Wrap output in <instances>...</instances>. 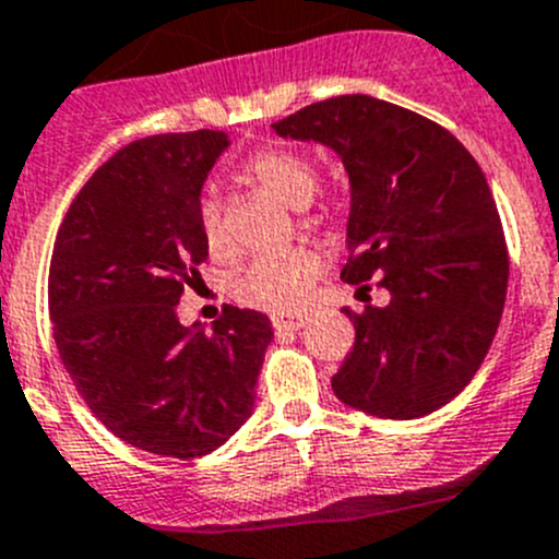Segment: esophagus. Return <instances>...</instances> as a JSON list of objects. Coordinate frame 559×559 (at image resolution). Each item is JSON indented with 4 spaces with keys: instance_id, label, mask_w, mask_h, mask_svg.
<instances>
[{
    "instance_id": "esophagus-1",
    "label": "esophagus",
    "mask_w": 559,
    "mask_h": 559,
    "mask_svg": "<svg viewBox=\"0 0 559 559\" xmlns=\"http://www.w3.org/2000/svg\"><path fill=\"white\" fill-rule=\"evenodd\" d=\"M276 332H299V329L307 326V318L305 316H274L271 318Z\"/></svg>"
}]
</instances>
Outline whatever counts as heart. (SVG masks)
Here are the masks:
<instances>
[{
    "instance_id": "1",
    "label": "heart",
    "mask_w": 559,
    "mask_h": 559,
    "mask_svg": "<svg viewBox=\"0 0 559 559\" xmlns=\"http://www.w3.org/2000/svg\"><path fill=\"white\" fill-rule=\"evenodd\" d=\"M243 175L288 209H307L318 189L316 164L288 147H265V151L254 153L243 167ZM200 230H203V241L214 258H225L230 252L216 197H205L200 203ZM318 269L321 263H318L316 252L301 247L260 254L233 280V296L254 310L294 312L305 305Z\"/></svg>"
}]
</instances>
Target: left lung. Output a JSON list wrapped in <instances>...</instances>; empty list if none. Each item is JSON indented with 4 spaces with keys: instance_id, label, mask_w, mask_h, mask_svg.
I'll return each mask as SVG.
<instances>
[{
    "instance_id": "1",
    "label": "left lung",
    "mask_w": 559,
    "mask_h": 559,
    "mask_svg": "<svg viewBox=\"0 0 559 559\" xmlns=\"http://www.w3.org/2000/svg\"><path fill=\"white\" fill-rule=\"evenodd\" d=\"M271 129L337 153L350 183L340 276H376L390 290V305L362 316L343 307L356 340L334 395L381 419L442 408L480 370L508 294L502 222L483 169L442 126L362 93L305 106Z\"/></svg>"
}]
</instances>
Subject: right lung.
<instances>
[{
    "label": "right lung",
    "instance_id": "right-lung-1",
    "mask_svg": "<svg viewBox=\"0 0 559 559\" xmlns=\"http://www.w3.org/2000/svg\"><path fill=\"white\" fill-rule=\"evenodd\" d=\"M230 147L225 131L156 134L117 151L82 186L57 233L49 312L68 376L131 448L209 455L252 417L274 329L225 307L183 326L178 301L209 258L200 197Z\"/></svg>",
    "mask_w": 559,
    "mask_h": 559
}]
</instances>
